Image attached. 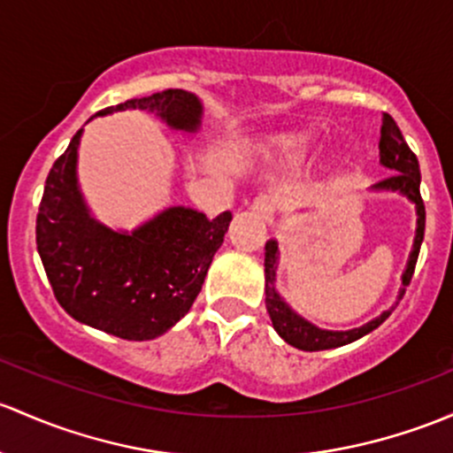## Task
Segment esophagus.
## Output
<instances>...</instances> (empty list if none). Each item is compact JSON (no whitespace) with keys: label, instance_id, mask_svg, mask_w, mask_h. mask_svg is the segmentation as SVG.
<instances>
[{"label":"esophagus","instance_id":"1","mask_svg":"<svg viewBox=\"0 0 453 453\" xmlns=\"http://www.w3.org/2000/svg\"><path fill=\"white\" fill-rule=\"evenodd\" d=\"M251 211H254L256 214H260V217H265L266 221H271V219H273V214L278 212V197H275L273 193L256 195L254 202H251Z\"/></svg>","mask_w":453,"mask_h":453}]
</instances>
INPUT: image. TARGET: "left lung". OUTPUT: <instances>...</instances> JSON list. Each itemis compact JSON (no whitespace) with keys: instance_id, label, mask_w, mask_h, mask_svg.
Masks as SVG:
<instances>
[{"instance_id":"left-lung-1","label":"left lung","mask_w":453,"mask_h":453,"mask_svg":"<svg viewBox=\"0 0 453 453\" xmlns=\"http://www.w3.org/2000/svg\"><path fill=\"white\" fill-rule=\"evenodd\" d=\"M380 160L384 166L393 169V173L388 178H384L382 182L375 184V188H390L399 190L402 195H406L408 199L417 203V236H415V247H412L411 260H408V269L403 273L402 284L408 287L415 273L418 250H421L423 234H426V206H423L421 190V171H418V160L415 151L408 147L406 139H403L402 130L397 127V123L393 121V117L387 112H382V132H380ZM275 254H278V245L275 241H269L265 245V303L266 312H269L271 323H273L275 332L282 336L288 345L297 347L303 351H321V349H334V347H342L347 342H354L363 339L365 334L373 332L375 327L382 326L388 319L390 311H387L382 317L373 319L371 323H366L363 327H356L349 332H330V330H319L312 323L303 321L302 317H297L287 303L280 299V295L275 293Z\"/></svg>"}]
</instances>
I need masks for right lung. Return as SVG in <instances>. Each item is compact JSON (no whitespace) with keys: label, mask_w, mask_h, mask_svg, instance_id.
I'll return each instance as SVG.
<instances>
[{"label":"right lung","mask_w":453,"mask_h":453,"mask_svg":"<svg viewBox=\"0 0 453 453\" xmlns=\"http://www.w3.org/2000/svg\"><path fill=\"white\" fill-rule=\"evenodd\" d=\"M126 108L151 111L188 132L202 117L199 99L182 88L127 99L97 114ZM80 134L50 169L38 206L36 247L47 280L78 321L119 339L151 341L190 311L232 212L208 219L193 208H169L132 234L99 226L75 184Z\"/></svg>","instance_id":"add662e5"}]
</instances>
